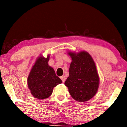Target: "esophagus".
I'll return each instance as SVG.
<instances>
[{
	"instance_id": "esophagus-1",
	"label": "esophagus",
	"mask_w": 127,
	"mask_h": 127,
	"mask_svg": "<svg viewBox=\"0 0 127 127\" xmlns=\"http://www.w3.org/2000/svg\"><path fill=\"white\" fill-rule=\"evenodd\" d=\"M60 78H61V79L62 80L63 82H65V76H61V77H60Z\"/></svg>"
}]
</instances>
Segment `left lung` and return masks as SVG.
Wrapping results in <instances>:
<instances>
[{
  "mask_svg": "<svg viewBox=\"0 0 127 127\" xmlns=\"http://www.w3.org/2000/svg\"><path fill=\"white\" fill-rule=\"evenodd\" d=\"M68 54L72 62L65 85L74 100L80 102L88 101L96 94L100 82L94 60L86 51L78 53L69 51Z\"/></svg>",
  "mask_w": 127,
  "mask_h": 127,
  "instance_id": "1",
  "label": "left lung"
}]
</instances>
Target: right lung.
Returning <instances> with one entry per match:
<instances>
[{"instance_id": "1", "label": "right lung", "mask_w": 127, "mask_h": 127, "mask_svg": "<svg viewBox=\"0 0 127 127\" xmlns=\"http://www.w3.org/2000/svg\"><path fill=\"white\" fill-rule=\"evenodd\" d=\"M49 55H42L36 59L32 67L28 78L27 85L33 97L38 99H46L52 94L53 88L62 81L57 76L54 68L48 65Z\"/></svg>"}]
</instances>
